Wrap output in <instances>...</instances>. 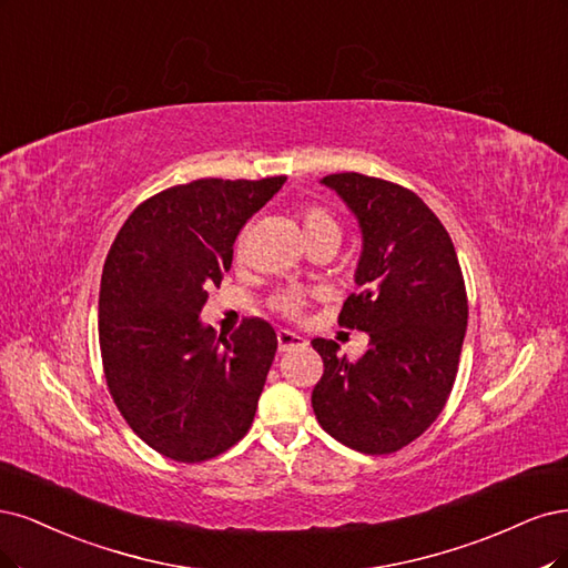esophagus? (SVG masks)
I'll return each mask as SVG.
<instances>
[{
	"label": "esophagus",
	"instance_id": "1",
	"mask_svg": "<svg viewBox=\"0 0 568 568\" xmlns=\"http://www.w3.org/2000/svg\"><path fill=\"white\" fill-rule=\"evenodd\" d=\"M278 349L281 352H292V349H300V346H306V339L302 335H295L290 331H278Z\"/></svg>",
	"mask_w": 568,
	"mask_h": 568
}]
</instances>
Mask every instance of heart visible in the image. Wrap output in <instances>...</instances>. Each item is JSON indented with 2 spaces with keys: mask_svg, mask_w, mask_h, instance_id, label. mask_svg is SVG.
Listing matches in <instances>:
<instances>
[{
  "mask_svg": "<svg viewBox=\"0 0 568 568\" xmlns=\"http://www.w3.org/2000/svg\"><path fill=\"white\" fill-rule=\"evenodd\" d=\"M302 222H304V231L306 235L311 233H318V231H339L337 226V219L327 212L325 207L321 205H306L302 210ZM308 304V295L304 290H297V287H287V290H281L276 292V295L271 297V308L278 311L281 316L285 318H300L304 314V308Z\"/></svg>",
  "mask_w": 568,
  "mask_h": 568,
  "instance_id": "b5f03b06",
  "label": "heart"
}]
</instances>
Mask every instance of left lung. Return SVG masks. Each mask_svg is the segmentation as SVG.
I'll return each mask as SVG.
<instances>
[{
  "label": "left lung",
  "instance_id": "left-lung-1",
  "mask_svg": "<svg viewBox=\"0 0 568 568\" xmlns=\"http://www.w3.org/2000/svg\"><path fill=\"white\" fill-rule=\"evenodd\" d=\"M358 216V292L339 325L371 335L349 361L337 342L316 337L323 377L311 394L318 425L368 455L396 453L444 410L467 331V290L453 241L410 189L342 172L323 179Z\"/></svg>",
  "mask_w": 568,
  "mask_h": 568
}]
</instances>
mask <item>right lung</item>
I'll list each match as a JSON object with an SVG mask.
<instances>
[{
    "instance_id": "add662e5",
    "label": "right lung",
    "mask_w": 568,
    "mask_h": 568,
    "mask_svg": "<svg viewBox=\"0 0 568 568\" xmlns=\"http://www.w3.org/2000/svg\"><path fill=\"white\" fill-rule=\"evenodd\" d=\"M285 179L164 189L126 216L105 257L99 344L108 392L134 434L176 463L212 460L252 427L276 333L243 318L216 337L200 311L231 268L237 233Z\"/></svg>"
}]
</instances>
